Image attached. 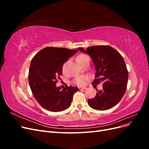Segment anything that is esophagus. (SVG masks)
<instances>
[{"instance_id":"obj_1","label":"esophagus","mask_w":149,"mask_h":149,"mask_svg":"<svg viewBox=\"0 0 149 149\" xmlns=\"http://www.w3.org/2000/svg\"><path fill=\"white\" fill-rule=\"evenodd\" d=\"M78 88L79 90H83V89H86V88H85V87H78Z\"/></svg>"}]
</instances>
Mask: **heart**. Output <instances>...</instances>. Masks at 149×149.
Returning a JSON list of instances; mask_svg holds the SVG:
<instances>
[{"label": "heart", "mask_w": 149, "mask_h": 149, "mask_svg": "<svg viewBox=\"0 0 149 149\" xmlns=\"http://www.w3.org/2000/svg\"><path fill=\"white\" fill-rule=\"evenodd\" d=\"M88 58L89 57L86 55H80L76 57V61H77L79 65H80ZM88 79H89V77L88 76H84V75L79 76L74 79V83L78 86H83L86 84V83L87 80Z\"/></svg>", "instance_id": "obj_1"}]
</instances>
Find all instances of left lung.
<instances>
[{
    "label": "left lung",
    "instance_id": "left-lung-1",
    "mask_svg": "<svg viewBox=\"0 0 149 149\" xmlns=\"http://www.w3.org/2000/svg\"><path fill=\"white\" fill-rule=\"evenodd\" d=\"M79 50L89 55L96 70L93 84L102 83V89L97 91L96 96L88 100V105L94 109L105 111L120 102L126 91L128 71L123 57L112 47L93 46Z\"/></svg>",
    "mask_w": 149,
    "mask_h": 149
}]
</instances>
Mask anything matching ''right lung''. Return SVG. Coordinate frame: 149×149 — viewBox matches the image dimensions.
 <instances>
[{"mask_svg": "<svg viewBox=\"0 0 149 149\" xmlns=\"http://www.w3.org/2000/svg\"><path fill=\"white\" fill-rule=\"evenodd\" d=\"M78 49L46 47L38 52L31 61L29 82L35 100L42 107L60 112L70 107L78 87H57V79L62 74V67Z\"/></svg>", "mask_w": 149, "mask_h": 149, "instance_id": "right-lung-1", "label": "right lung"}]
</instances>
